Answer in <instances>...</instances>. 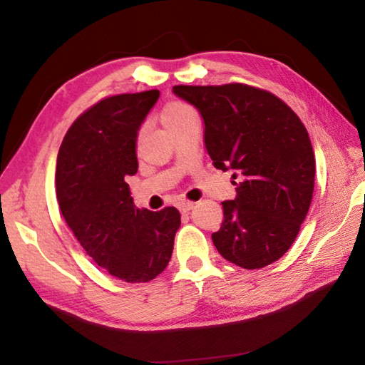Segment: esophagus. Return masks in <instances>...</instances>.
Returning a JSON list of instances; mask_svg holds the SVG:
<instances>
[{
  "label": "esophagus",
  "mask_w": 365,
  "mask_h": 365,
  "mask_svg": "<svg viewBox=\"0 0 365 365\" xmlns=\"http://www.w3.org/2000/svg\"><path fill=\"white\" fill-rule=\"evenodd\" d=\"M195 207V202H191V201H182L180 205H178V209H180V212H190L191 209Z\"/></svg>",
  "instance_id": "esophagus-1"
}]
</instances>
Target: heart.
<instances>
[{
	"mask_svg": "<svg viewBox=\"0 0 365 365\" xmlns=\"http://www.w3.org/2000/svg\"><path fill=\"white\" fill-rule=\"evenodd\" d=\"M193 117H197L196 110L190 106V104L183 103V101H172L169 104H165V108L160 113V120H163L164 127L168 130H174L178 125H182Z\"/></svg>",
	"mask_w": 365,
	"mask_h": 365,
	"instance_id": "b5f03b06",
	"label": "heart"
}]
</instances>
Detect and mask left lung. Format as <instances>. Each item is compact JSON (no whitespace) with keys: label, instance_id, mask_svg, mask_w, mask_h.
Wrapping results in <instances>:
<instances>
[{"label":"left lung","instance_id":"obj_1","mask_svg":"<svg viewBox=\"0 0 365 365\" xmlns=\"http://www.w3.org/2000/svg\"><path fill=\"white\" fill-rule=\"evenodd\" d=\"M205 123L214 168L233 170L237 196L222 202L224 222L212 233L220 256L261 269L289 250L314 193L316 158L306 127L269 91L243 83L177 85Z\"/></svg>","mask_w":365,"mask_h":365}]
</instances>
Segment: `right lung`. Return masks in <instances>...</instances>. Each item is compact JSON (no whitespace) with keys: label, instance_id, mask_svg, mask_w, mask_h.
Instances as JSON below:
<instances>
[{"label":"right lung","instance_id":"obj_1","mask_svg":"<svg viewBox=\"0 0 365 365\" xmlns=\"http://www.w3.org/2000/svg\"><path fill=\"white\" fill-rule=\"evenodd\" d=\"M158 100V90L106 98L72 123L58 153L56 196L67 225L100 267L128 283L168 267L180 228L175 207H135L125 182L138 170V130Z\"/></svg>","mask_w":365,"mask_h":365}]
</instances>
